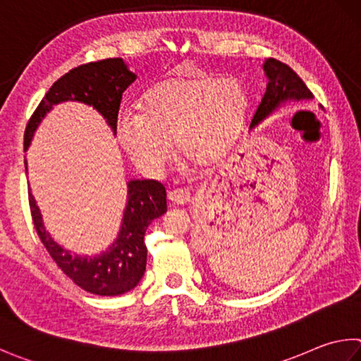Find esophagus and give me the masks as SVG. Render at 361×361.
<instances>
[{"instance_id":"obj_1","label":"esophagus","mask_w":361,"mask_h":361,"mask_svg":"<svg viewBox=\"0 0 361 361\" xmlns=\"http://www.w3.org/2000/svg\"><path fill=\"white\" fill-rule=\"evenodd\" d=\"M169 200L173 203V205H185L189 200H191V192L188 189H173V191L169 192Z\"/></svg>"}]
</instances>
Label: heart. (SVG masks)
I'll return each mask as SVG.
<instances>
[{
  "label": "heart",
  "instance_id": "b5f03b06",
  "mask_svg": "<svg viewBox=\"0 0 361 361\" xmlns=\"http://www.w3.org/2000/svg\"><path fill=\"white\" fill-rule=\"evenodd\" d=\"M249 99L235 78L178 75L143 97L142 112L123 110L116 135L137 167L158 172L172 153L192 166L218 161L237 140Z\"/></svg>",
  "mask_w": 361,
  "mask_h": 361
}]
</instances>
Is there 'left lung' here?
Instances as JSON below:
<instances>
[{
  "mask_svg": "<svg viewBox=\"0 0 361 361\" xmlns=\"http://www.w3.org/2000/svg\"><path fill=\"white\" fill-rule=\"evenodd\" d=\"M262 69L265 72L268 83L265 94L254 114L251 129L276 112L278 109L284 107L286 104L312 99V93L307 90L305 82L287 64L274 60V58H268L262 64Z\"/></svg>",
  "mask_w": 361,
  "mask_h": 361,
  "instance_id": "left-lung-1",
  "label": "left lung"
}]
</instances>
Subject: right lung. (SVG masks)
Instances as JSON below:
<instances>
[{"mask_svg":"<svg viewBox=\"0 0 361 361\" xmlns=\"http://www.w3.org/2000/svg\"><path fill=\"white\" fill-rule=\"evenodd\" d=\"M137 75L129 71L123 58L82 64L69 71L51 85L35 114L30 118L25 130V152L30 148L32 135L41 121L54 106L61 102L75 101L93 107L116 135V120L123 93ZM25 169L26 161H25ZM30 189V188H28ZM30 194L31 216L39 238L47 249L56 265L82 287L94 295L126 293L139 284L147 268L145 232L152 221L167 212V194L156 180H130L128 181V200L124 207L120 232L114 243L106 251L94 255L71 252L58 241L51 238L44 226L42 213L39 209L35 195Z\"/></svg>","mask_w":361,"mask_h":361,"instance_id":"obj_1","label":"right lung"}]
</instances>
